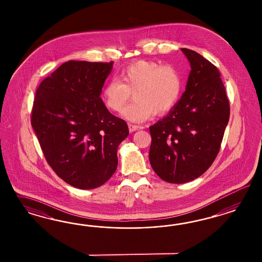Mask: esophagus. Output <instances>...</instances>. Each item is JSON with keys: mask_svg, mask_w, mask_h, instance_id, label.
Segmentation results:
<instances>
[{"mask_svg": "<svg viewBox=\"0 0 262 262\" xmlns=\"http://www.w3.org/2000/svg\"><path fill=\"white\" fill-rule=\"evenodd\" d=\"M140 127L139 126H137V125H133V124H128V130H129V133H134L135 130H137V129H139Z\"/></svg>", "mask_w": 262, "mask_h": 262, "instance_id": "1", "label": "esophagus"}]
</instances>
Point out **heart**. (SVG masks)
Returning a JSON list of instances; mask_svg holds the SVG:
<instances>
[{"label":"heart","mask_w":262,"mask_h":262,"mask_svg":"<svg viewBox=\"0 0 262 262\" xmlns=\"http://www.w3.org/2000/svg\"><path fill=\"white\" fill-rule=\"evenodd\" d=\"M120 79L106 81L103 101L108 110L117 112L134 93L135 102L122 114L135 122L148 119L154 112L162 115L172 111L183 93L181 72L172 65H162L155 60H138L127 65L120 73Z\"/></svg>","instance_id":"obj_1"}]
</instances>
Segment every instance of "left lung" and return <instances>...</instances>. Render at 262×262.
<instances>
[{
    "mask_svg": "<svg viewBox=\"0 0 262 262\" xmlns=\"http://www.w3.org/2000/svg\"><path fill=\"white\" fill-rule=\"evenodd\" d=\"M191 71L182 99L150 128L149 159L167 183H184L204 174L220 151L230 103L217 67L183 48Z\"/></svg>",
    "mask_w": 262,
    "mask_h": 262,
    "instance_id": "1",
    "label": "left lung"
}]
</instances>
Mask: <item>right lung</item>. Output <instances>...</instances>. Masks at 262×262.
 Instances as JSON below:
<instances>
[{"instance_id":"obj_1","label":"right lung","mask_w":262,"mask_h":262,"mask_svg":"<svg viewBox=\"0 0 262 262\" xmlns=\"http://www.w3.org/2000/svg\"><path fill=\"white\" fill-rule=\"evenodd\" d=\"M111 62L70 60L41 81L31 122L48 164L79 189L101 186L114 174L117 148L128 135L127 123L101 99Z\"/></svg>"}]
</instances>
